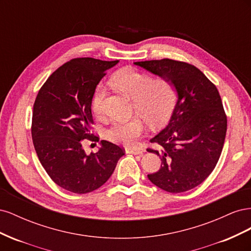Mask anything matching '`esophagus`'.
<instances>
[{
  "instance_id": "esophagus-1",
  "label": "esophagus",
  "mask_w": 251,
  "mask_h": 251,
  "mask_svg": "<svg viewBox=\"0 0 251 251\" xmlns=\"http://www.w3.org/2000/svg\"><path fill=\"white\" fill-rule=\"evenodd\" d=\"M126 153H130V154H133V155H142L143 150H140V149H127L126 150Z\"/></svg>"
}]
</instances>
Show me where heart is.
Masks as SVG:
<instances>
[{
  "label": "heart",
  "mask_w": 251,
  "mask_h": 251,
  "mask_svg": "<svg viewBox=\"0 0 251 251\" xmlns=\"http://www.w3.org/2000/svg\"><path fill=\"white\" fill-rule=\"evenodd\" d=\"M112 81L125 93L133 97L134 108L151 126L164 125L172 115L177 101V88L173 80L166 77L151 79V75L133 67H125L114 73ZM105 86L98 83L91 98V109L96 116L103 113ZM144 133L140 116L128 120L114 121L105 131V136L124 146H134Z\"/></svg>",
  "instance_id": "heart-1"
}]
</instances>
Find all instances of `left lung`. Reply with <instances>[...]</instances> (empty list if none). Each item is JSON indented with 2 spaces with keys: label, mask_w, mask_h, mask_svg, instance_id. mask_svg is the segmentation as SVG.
<instances>
[{
  "label": "left lung",
  "mask_w": 251,
  "mask_h": 251,
  "mask_svg": "<svg viewBox=\"0 0 251 251\" xmlns=\"http://www.w3.org/2000/svg\"><path fill=\"white\" fill-rule=\"evenodd\" d=\"M148 71L170 78L178 100L169 125L151 139L161 166L148 175L151 183L169 193H183L201 184L221 155L227 117L217 87L194 65L170 58L136 62Z\"/></svg>",
  "instance_id": "1"
}]
</instances>
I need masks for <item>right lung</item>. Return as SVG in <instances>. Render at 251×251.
I'll return each instance as SVG.
<instances>
[{
    "instance_id": "right-lung-1",
    "label": "right lung",
    "mask_w": 251,
    "mask_h": 251,
    "mask_svg": "<svg viewBox=\"0 0 251 251\" xmlns=\"http://www.w3.org/2000/svg\"><path fill=\"white\" fill-rule=\"evenodd\" d=\"M118 60L73 58L45 81L35 98L31 135L43 168L58 186L75 194H87L111 177L125 149L107 140L96 153L87 155L85 140L98 141L93 125L91 98L105 71Z\"/></svg>"
}]
</instances>
